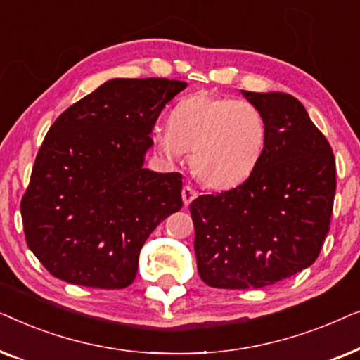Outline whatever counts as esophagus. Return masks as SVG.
Segmentation results:
<instances>
[{
  "mask_svg": "<svg viewBox=\"0 0 360 360\" xmlns=\"http://www.w3.org/2000/svg\"><path fill=\"white\" fill-rule=\"evenodd\" d=\"M196 196H198V191L191 188V186L186 185V186H184V188H181V200H184L185 206H188L191 201L196 198Z\"/></svg>",
  "mask_w": 360,
  "mask_h": 360,
  "instance_id": "obj_1",
  "label": "esophagus"
}]
</instances>
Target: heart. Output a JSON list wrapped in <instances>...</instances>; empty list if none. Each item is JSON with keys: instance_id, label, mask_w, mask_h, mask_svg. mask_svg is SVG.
<instances>
[{"instance_id": "b5f03b06", "label": "heart", "mask_w": 360, "mask_h": 360, "mask_svg": "<svg viewBox=\"0 0 360 360\" xmlns=\"http://www.w3.org/2000/svg\"><path fill=\"white\" fill-rule=\"evenodd\" d=\"M152 142L170 162L191 152V169L205 185L231 188L262 159L267 121L250 101L196 93L176 103L169 126L152 127Z\"/></svg>"}]
</instances>
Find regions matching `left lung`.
<instances>
[{
    "label": "left lung",
    "mask_w": 360,
    "mask_h": 360,
    "mask_svg": "<svg viewBox=\"0 0 360 360\" xmlns=\"http://www.w3.org/2000/svg\"><path fill=\"white\" fill-rule=\"evenodd\" d=\"M264 112L267 142L244 184L191 201L198 274L214 288H262L311 265L336 193L333 149L287 93L244 91Z\"/></svg>",
    "instance_id": "8db88e82"
}]
</instances>
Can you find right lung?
Returning <instances> with one entry per match:
<instances>
[{
  "label": "right lung",
  "mask_w": 360,
  "mask_h": 360,
  "mask_svg": "<svg viewBox=\"0 0 360 360\" xmlns=\"http://www.w3.org/2000/svg\"><path fill=\"white\" fill-rule=\"evenodd\" d=\"M186 83L112 78L49 129L21 201L29 249L53 277L95 288L134 282L139 252L184 205L181 175L144 169L152 127Z\"/></svg>",
  "instance_id": "obj_1"
}]
</instances>
